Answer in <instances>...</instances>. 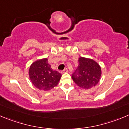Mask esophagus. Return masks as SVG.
<instances>
[{
    "mask_svg": "<svg viewBox=\"0 0 129 129\" xmlns=\"http://www.w3.org/2000/svg\"><path fill=\"white\" fill-rule=\"evenodd\" d=\"M68 72V69L67 68H65V69H64L62 71V73H67Z\"/></svg>",
    "mask_w": 129,
    "mask_h": 129,
    "instance_id": "esophagus-1",
    "label": "esophagus"
}]
</instances>
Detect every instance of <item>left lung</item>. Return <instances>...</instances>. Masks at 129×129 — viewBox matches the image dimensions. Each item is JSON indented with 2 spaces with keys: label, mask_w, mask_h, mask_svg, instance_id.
Here are the masks:
<instances>
[{
  "label": "left lung",
  "mask_w": 129,
  "mask_h": 129,
  "mask_svg": "<svg viewBox=\"0 0 129 129\" xmlns=\"http://www.w3.org/2000/svg\"><path fill=\"white\" fill-rule=\"evenodd\" d=\"M101 74V68L96 61L80 57L78 58V67L72 74V78L79 87L88 90L99 83Z\"/></svg>",
  "instance_id": "obj_1"
}]
</instances>
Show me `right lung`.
<instances>
[{"label":"right lung","instance_id":"1","mask_svg":"<svg viewBox=\"0 0 129 129\" xmlns=\"http://www.w3.org/2000/svg\"><path fill=\"white\" fill-rule=\"evenodd\" d=\"M29 77L33 85L38 89L49 91L58 84L61 74L51 68L47 58L32 62L29 69Z\"/></svg>","mask_w":129,"mask_h":129}]
</instances>
